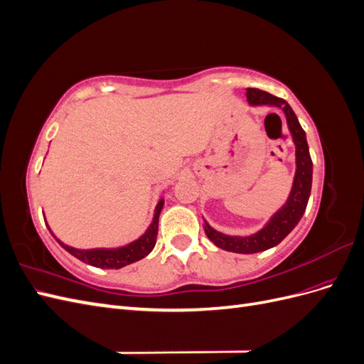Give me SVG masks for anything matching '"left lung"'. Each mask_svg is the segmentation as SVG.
Segmentation results:
<instances>
[{
  "mask_svg": "<svg viewBox=\"0 0 364 364\" xmlns=\"http://www.w3.org/2000/svg\"><path fill=\"white\" fill-rule=\"evenodd\" d=\"M246 97L250 106L278 107L284 112L296 147V171L287 200L267 220V223L258 232L250 235H228L214 229L203 218V229L206 237L217 247L235 253H257L278 246L302 218L308 199H310L313 182V162L310 150H308L306 135L290 105L279 97H274L266 91L255 90V87H247Z\"/></svg>",
  "mask_w": 364,
  "mask_h": 364,
  "instance_id": "1",
  "label": "left lung"
}]
</instances>
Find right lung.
Returning a JSON list of instances; mask_svg holds the SVG:
<instances>
[{
    "label": "right lung",
    "mask_w": 364,
    "mask_h": 364,
    "mask_svg": "<svg viewBox=\"0 0 364 364\" xmlns=\"http://www.w3.org/2000/svg\"><path fill=\"white\" fill-rule=\"evenodd\" d=\"M164 208V197H161L159 202L156 203L155 208V214H153V220L150 226L146 229V232L142 234L138 240L132 241V243L121 246V247H98V249H75L73 246L65 245L63 241H60L56 235L53 234V230L50 229L47 220L46 225L48 228V230L51 232V235L54 237V240L70 252L73 257H75L77 259H80L90 266L94 267H100V269H121L124 266H129V264L139 261L144 257H147L149 253L153 250L156 245V237H158V223H159V214Z\"/></svg>",
    "instance_id": "obj_1"
}]
</instances>
